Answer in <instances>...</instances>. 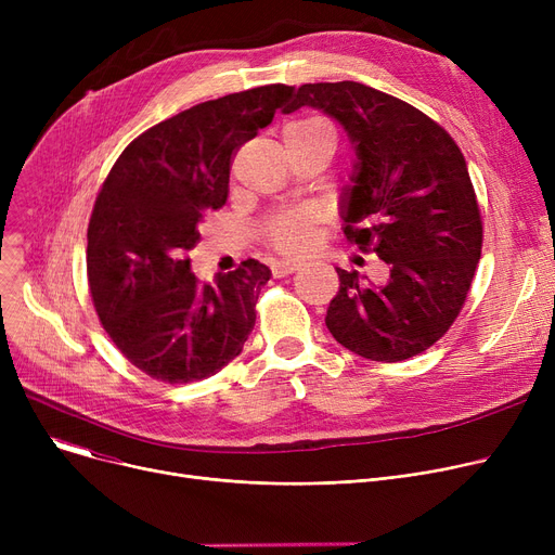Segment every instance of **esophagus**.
<instances>
[{
	"label": "esophagus",
	"mask_w": 555,
	"mask_h": 555,
	"mask_svg": "<svg viewBox=\"0 0 555 555\" xmlns=\"http://www.w3.org/2000/svg\"><path fill=\"white\" fill-rule=\"evenodd\" d=\"M301 266H304L301 260H274L272 262V274L274 276H287V274L297 272Z\"/></svg>",
	"instance_id": "esophagus-1"
}]
</instances>
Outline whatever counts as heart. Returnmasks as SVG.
Here are the masks:
<instances>
[{
    "label": "heart",
    "instance_id": "heart-1",
    "mask_svg": "<svg viewBox=\"0 0 555 555\" xmlns=\"http://www.w3.org/2000/svg\"><path fill=\"white\" fill-rule=\"evenodd\" d=\"M314 134H328L335 139V132L331 124L324 119H297L293 124L285 126V139H297V137H314ZM310 227H312V216L308 211H293V214H283L268 222L262 236L266 241L276 247L279 251H301L310 243Z\"/></svg>",
    "mask_w": 555,
    "mask_h": 555
}]
</instances>
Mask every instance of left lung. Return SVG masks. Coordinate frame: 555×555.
I'll use <instances>...</instances> for the list:
<instances>
[{
    "label": "left lung",
    "mask_w": 555,
    "mask_h": 555,
    "mask_svg": "<svg viewBox=\"0 0 555 555\" xmlns=\"http://www.w3.org/2000/svg\"><path fill=\"white\" fill-rule=\"evenodd\" d=\"M304 105L333 116L356 149L351 186L341 195L346 238L391 268L380 287L337 268L326 326L366 360H410L454 324L481 258L468 166L427 114L369 85L306 82L283 114Z\"/></svg>",
    "instance_id": "left-lung-1"
}]
</instances>
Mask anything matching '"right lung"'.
Segmentation results:
<instances>
[{
  "instance_id": "obj_1",
  "label": "right lung",
  "mask_w": 555,
  "mask_h": 555,
  "mask_svg": "<svg viewBox=\"0 0 555 555\" xmlns=\"http://www.w3.org/2000/svg\"><path fill=\"white\" fill-rule=\"evenodd\" d=\"M293 94L262 85L193 105L139 134L105 178L87 229V279L101 324L145 375L197 383L241 356L272 276L247 258L199 285L189 251L229 195L231 157Z\"/></svg>"
}]
</instances>
